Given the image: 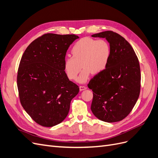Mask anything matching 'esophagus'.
<instances>
[{
	"mask_svg": "<svg viewBox=\"0 0 158 158\" xmlns=\"http://www.w3.org/2000/svg\"><path fill=\"white\" fill-rule=\"evenodd\" d=\"M87 89V87L85 86V85H80V91H83V90H85Z\"/></svg>",
	"mask_w": 158,
	"mask_h": 158,
	"instance_id": "1",
	"label": "esophagus"
}]
</instances>
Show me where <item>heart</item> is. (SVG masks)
<instances>
[{"mask_svg": "<svg viewBox=\"0 0 158 158\" xmlns=\"http://www.w3.org/2000/svg\"><path fill=\"white\" fill-rule=\"evenodd\" d=\"M71 53L73 56L66 57L64 60L66 74L70 80H75L82 66L84 69L78 81L84 83L92 73L98 74L107 69L111 52L107 41L85 37L76 43Z\"/></svg>", "mask_w": 158, "mask_h": 158, "instance_id": "1", "label": "heart"}]
</instances>
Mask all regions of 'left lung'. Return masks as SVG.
<instances>
[{"label": "left lung", "instance_id": "left-lung-1", "mask_svg": "<svg viewBox=\"0 0 158 158\" xmlns=\"http://www.w3.org/2000/svg\"><path fill=\"white\" fill-rule=\"evenodd\" d=\"M92 36L106 38L111 54L107 69L95 75L88 84L94 95L91 110L103 121H122L131 112L139 97V61L131 44L117 33L106 31Z\"/></svg>", "mask_w": 158, "mask_h": 158}]
</instances>
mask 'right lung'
<instances>
[{"label": "right lung", "instance_id": "obj_1", "mask_svg": "<svg viewBox=\"0 0 158 158\" xmlns=\"http://www.w3.org/2000/svg\"><path fill=\"white\" fill-rule=\"evenodd\" d=\"M78 38L74 34L45 33L33 41L22 56L17 75L19 98L40 125L60 123L79 92V86L69 80L64 69L66 51Z\"/></svg>", "mask_w": 158, "mask_h": 158}]
</instances>
